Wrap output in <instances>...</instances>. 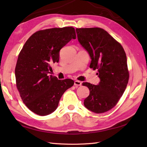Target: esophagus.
<instances>
[{
    "label": "esophagus",
    "instance_id": "obj_1",
    "mask_svg": "<svg viewBox=\"0 0 147 147\" xmlns=\"http://www.w3.org/2000/svg\"><path fill=\"white\" fill-rule=\"evenodd\" d=\"M82 82H80V81H78V80H76V81H74V86H75L76 87H78V86H81L82 85Z\"/></svg>",
    "mask_w": 147,
    "mask_h": 147
}]
</instances>
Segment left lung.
Here are the masks:
<instances>
[{"instance_id":"left-lung-1","label":"left lung","mask_w":147,"mask_h":147,"mask_svg":"<svg viewBox=\"0 0 147 147\" xmlns=\"http://www.w3.org/2000/svg\"><path fill=\"white\" fill-rule=\"evenodd\" d=\"M78 42L91 58L90 68L97 69L98 85L85 82L90 95L84 100L86 109L96 114L113 108L123 95L129 80L127 58L123 47L104 29L76 28Z\"/></svg>"}]
</instances>
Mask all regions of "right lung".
Returning <instances> with one entry per match:
<instances>
[{"label": "right lung", "mask_w": 147, "mask_h": 147, "mask_svg": "<svg viewBox=\"0 0 147 147\" xmlns=\"http://www.w3.org/2000/svg\"><path fill=\"white\" fill-rule=\"evenodd\" d=\"M71 39H76L73 27L40 30L21 49L15 68L16 86L24 104L34 113H52L65 90L74 85L71 79L48 76L51 64L59 61L60 50Z\"/></svg>", "instance_id": "add662e5"}]
</instances>
